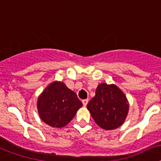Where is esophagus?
<instances>
[{
    "label": "esophagus",
    "mask_w": 161,
    "mask_h": 161,
    "mask_svg": "<svg viewBox=\"0 0 161 161\" xmlns=\"http://www.w3.org/2000/svg\"><path fill=\"white\" fill-rule=\"evenodd\" d=\"M87 103H88V99H84V100H82V104H83V106H86Z\"/></svg>",
    "instance_id": "1"
}]
</instances>
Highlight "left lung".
I'll return each mask as SVG.
<instances>
[{"label": "left lung", "mask_w": 161, "mask_h": 161, "mask_svg": "<svg viewBox=\"0 0 161 161\" xmlns=\"http://www.w3.org/2000/svg\"><path fill=\"white\" fill-rule=\"evenodd\" d=\"M86 108L102 129L114 130L125 121L129 104L125 94L117 86L101 83Z\"/></svg>", "instance_id": "1"}]
</instances>
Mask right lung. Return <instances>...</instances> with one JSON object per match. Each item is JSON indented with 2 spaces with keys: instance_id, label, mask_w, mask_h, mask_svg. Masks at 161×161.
I'll use <instances>...</instances> for the list:
<instances>
[{
  "instance_id": "right-lung-1",
  "label": "right lung",
  "mask_w": 161,
  "mask_h": 161,
  "mask_svg": "<svg viewBox=\"0 0 161 161\" xmlns=\"http://www.w3.org/2000/svg\"><path fill=\"white\" fill-rule=\"evenodd\" d=\"M82 103L76 93L63 82H53L38 98L37 108L43 121L50 126L61 128L75 117Z\"/></svg>"
}]
</instances>
